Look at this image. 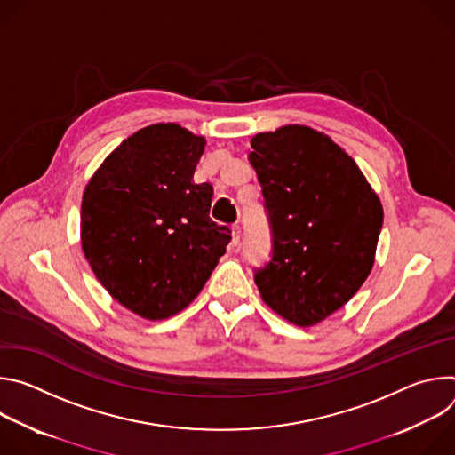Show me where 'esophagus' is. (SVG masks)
<instances>
[{"instance_id":"esophagus-1","label":"esophagus","mask_w":455,"mask_h":455,"mask_svg":"<svg viewBox=\"0 0 455 455\" xmlns=\"http://www.w3.org/2000/svg\"><path fill=\"white\" fill-rule=\"evenodd\" d=\"M241 239V227L239 225H234L232 227V244H237Z\"/></svg>"}]
</instances>
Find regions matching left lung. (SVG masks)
<instances>
[{
  "label": "left lung",
  "instance_id": "1",
  "mask_svg": "<svg viewBox=\"0 0 455 455\" xmlns=\"http://www.w3.org/2000/svg\"><path fill=\"white\" fill-rule=\"evenodd\" d=\"M250 144L272 230V259L253 281L275 313L313 326L371 274L381 204L355 160L311 127L284 125Z\"/></svg>",
  "mask_w": 455,
  "mask_h": 455
}]
</instances>
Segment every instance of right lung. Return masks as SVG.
Wrapping results in <instances>:
<instances>
[{"mask_svg":"<svg viewBox=\"0 0 455 455\" xmlns=\"http://www.w3.org/2000/svg\"><path fill=\"white\" fill-rule=\"evenodd\" d=\"M205 139L178 124H153L124 140L83 194L81 241L88 263L124 307L162 320L202 291L230 243L209 218L214 188L194 183Z\"/></svg>","mask_w":455,"mask_h":455,"instance_id":"add662e5","label":"right lung"}]
</instances>
